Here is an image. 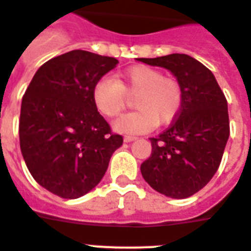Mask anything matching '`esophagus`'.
<instances>
[{
	"instance_id": "34e87169",
	"label": "esophagus",
	"mask_w": 251,
	"mask_h": 251,
	"mask_svg": "<svg viewBox=\"0 0 251 251\" xmlns=\"http://www.w3.org/2000/svg\"><path fill=\"white\" fill-rule=\"evenodd\" d=\"M135 140H137V137H133V135H125V137H124V141H125V142H133V141Z\"/></svg>"
}]
</instances>
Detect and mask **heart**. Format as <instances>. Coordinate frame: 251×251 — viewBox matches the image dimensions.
<instances>
[{"label": "heart", "mask_w": 251, "mask_h": 251, "mask_svg": "<svg viewBox=\"0 0 251 251\" xmlns=\"http://www.w3.org/2000/svg\"><path fill=\"white\" fill-rule=\"evenodd\" d=\"M137 94L134 107L138 110L117 118L114 130L122 134H142L177 118L182 109L183 92L177 79L149 66H134L121 74V81L102 77L93 88V101L98 111L113 118L124 110L126 94Z\"/></svg>", "instance_id": "obj_1"}]
</instances>
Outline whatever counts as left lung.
I'll use <instances>...</instances> for the list:
<instances>
[{
    "mask_svg": "<svg viewBox=\"0 0 251 251\" xmlns=\"http://www.w3.org/2000/svg\"><path fill=\"white\" fill-rule=\"evenodd\" d=\"M159 66L181 83L182 109L169 129L150 138L151 154L142 165V177L155 192L187 198L206 186L218 170L229 140L227 101L205 65L187 54L138 58Z\"/></svg>",
    "mask_w": 251,
    "mask_h": 251,
    "instance_id": "8db88e82",
    "label": "left lung"
}]
</instances>
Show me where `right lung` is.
Instances as JSON below:
<instances>
[{
  "label": "right lung",
  "mask_w": 251,
  "mask_h": 251,
  "mask_svg": "<svg viewBox=\"0 0 251 251\" xmlns=\"http://www.w3.org/2000/svg\"><path fill=\"white\" fill-rule=\"evenodd\" d=\"M117 64L72 50L42 65L22 97V157L33 178L55 196L74 200L93 190L124 142L93 101L94 85Z\"/></svg>",
  "instance_id": "1"
}]
</instances>
